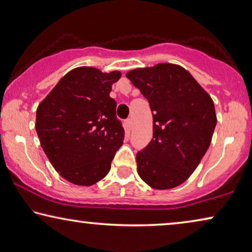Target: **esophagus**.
Returning <instances> with one entry per match:
<instances>
[{
  "instance_id": "obj_1",
  "label": "esophagus",
  "mask_w": 252,
  "mask_h": 252,
  "mask_svg": "<svg viewBox=\"0 0 252 252\" xmlns=\"http://www.w3.org/2000/svg\"><path fill=\"white\" fill-rule=\"evenodd\" d=\"M126 126H127V127H129V130L132 129V119L126 120Z\"/></svg>"
}]
</instances>
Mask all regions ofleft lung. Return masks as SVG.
<instances>
[{
  "label": "left lung",
  "mask_w": 252,
  "mask_h": 252,
  "mask_svg": "<svg viewBox=\"0 0 252 252\" xmlns=\"http://www.w3.org/2000/svg\"><path fill=\"white\" fill-rule=\"evenodd\" d=\"M153 113V139L138 152V174L157 190L172 189L193 173L216 126L213 99L185 67L159 63L131 70Z\"/></svg>",
  "instance_id": "8db88e82"
}]
</instances>
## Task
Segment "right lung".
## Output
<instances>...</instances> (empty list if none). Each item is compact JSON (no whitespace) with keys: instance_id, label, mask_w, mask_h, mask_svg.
Wrapping results in <instances>:
<instances>
[{"instance_id":"obj_1","label":"right lung","mask_w":252,"mask_h":252,"mask_svg":"<svg viewBox=\"0 0 252 252\" xmlns=\"http://www.w3.org/2000/svg\"><path fill=\"white\" fill-rule=\"evenodd\" d=\"M120 78V71L76 67L37 107L40 146L56 172L73 185L88 187L104 179L123 144L125 130L110 97Z\"/></svg>"}]
</instances>
